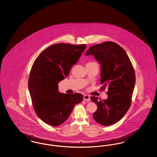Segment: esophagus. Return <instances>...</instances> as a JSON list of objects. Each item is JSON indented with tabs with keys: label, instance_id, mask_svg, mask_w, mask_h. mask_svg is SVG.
I'll return each instance as SVG.
<instances>
[{
	"label": "esophagus",
	"instance_id": "34e87169",
	"mask_svg": "<svg viewBox=\"0 0 157 157\" xmlns=\"http://www.w3.org/2000/svg\"><path fill=\"white\" fill-rule=\"evenodd\" d=\"M83 100L86 101H89L90 100V97L88 95H83Z\"/></svg>",
	"mask_w": 157,
	"mask_h": 157
}]
</instances>
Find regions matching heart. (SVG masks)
Here are the masks:
<instances>
[{
	"label": "heart",
	"mask_w": 157,
	"mask_h": 157,
	"mask_svg": "<svg viewBox=\"0 0 157 157\" xmlns=\"http://www.w3.org/2000/svg\"><path fill=\"white\" fill-rule=\"evenodd\" d=\"M90 63H94V62H90Z\"/></svg>",
	"instance_id": "obj_1"
}]
</instances>
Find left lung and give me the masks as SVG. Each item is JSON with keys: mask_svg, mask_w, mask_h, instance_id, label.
<instances>
[{"mask_svg": "<svg viewBox=\"0 0 157 157\" xmlns=\"http://www.w3.org/2000/svg\"><path fill=\"white\" fill-rule=\"evenodd\" d=\"M86 55H94L101 65V90L108 89L106 99L90 97L97 105L94 118L102 125H111L130 108L135 84L134 69L125 50L113 42L94 45Z\"/></svg>", "mask_w": 157, "mask_h": 157, "instance_id": "8db88e82", "label": "left lung"}]
</instances>
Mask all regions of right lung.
I'll use <instances>...</instances> for the list:
<instances>
[{
    "mask_svg": "<svg viewBox=\"0 0 157 157\" xmlns=\"http://www.w3.org/2000/svg\"><path fill=\"white\" fill-rule=\"evenodd\" d=\"M86 45L56 44L45 49L33 62L28 88L33 109L46 124L57 127L63 123L76 104L82 102V94H61L58 82L67 76Z\"/></svg>",
    "mask_w": 157,
    "mask_h": 157,
    "instance_id": "add662e5",
    "label": "right lung"
}]
</instances>
